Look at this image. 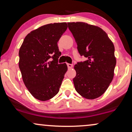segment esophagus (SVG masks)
Masks as SVG:
<instances>
[{
	"label": "esophagus",
	"instance_id": "1",
	"mask_svg": "<svg viewBox=\"0 0 132 132\" xmlns=\"http://www.w3.org/2000/svg\"><path fill=\"white\" fill-rule=\"evenodd\" d=\"M67 66L68 68H71L73 67V64H67Z\"/></svg>",
	"mask_w": 132,
	"mask_h": 132
}]
</instances>
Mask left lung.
Returning a JSON list of instances; mask_svg holds the SVG:
<instances>
[{
    "label": "left lung",
    "mask_w": 132,
    "mask_h": 132,
    "mask_svg": "<svg viewBox=\"0 0 132 132\" xmlns=\"http://www.w3.org/2000/svg\"><path fill=\"white\" fill-rule=\"evenodd\" d=\"M80 56L86 60L75 65L76 91L84 98L95 99L103 94L114 75L115 47L107 34L98 26L84 22L68 23Z\"/></svg>",
    "instance_id": "8db88e82"
}]
</instances>
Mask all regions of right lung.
<instances>
[{
    "label": "right lung",
    "instance_id": "add662e5",
    "mask_svg": "<svg viewBox=\"0 0 132 132\" xmlns=\"http://www.w3.org/2000/svg\"><path fill=\"white\" fill-rule=\"evenodd\" d=\"M67 29V23L44 25L28 34L20 48L23 82L39 100H50L58 93L67 71L65 63L58 64L61 53L57 44Z\"/></svg>",
    "mask_w": 132,
    "mask_h": 132
}]
</instances>
